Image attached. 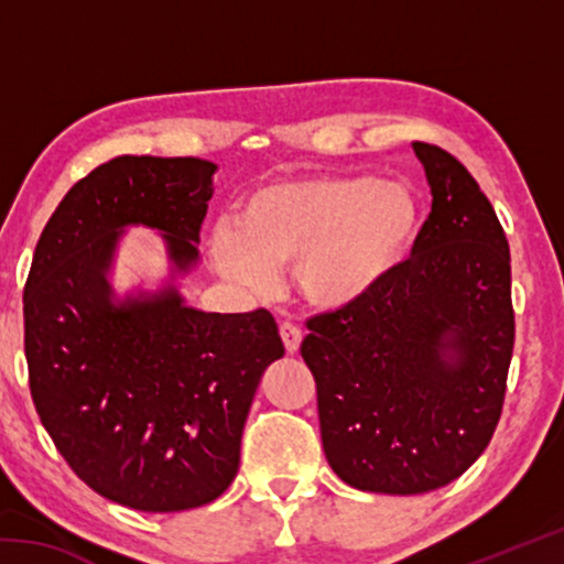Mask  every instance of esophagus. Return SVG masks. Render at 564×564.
Listing matches in <instances>:
<instances>
[{
  "label": "esophagus",
  "mask_w": 564,
  "mask_h": 564,
  "mask_svg": "<svg viewBox=\"0 0 564 564\" xmlns=\"http://www.w3.org/2000/svg\"><path fill=\"white\" fill-rule=\"evenodd\" d=\"M279 330H281V338H283V346H285V352H293L301 348V340H303V330L295 326V323H291V321H283L281 326H279Z\"/></svg>",
  "instance_id": "1"
}]
</instances>
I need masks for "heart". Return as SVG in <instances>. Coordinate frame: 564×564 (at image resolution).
<instances>
[{"instance_id": "b5f03b06", "label": "heart", "mask_w": 564, "mask_h": 564, "mask_svg": "<svg viewBox=\"0 0 564 564\" xmlns=\"http://www.w3.org/2000/svg\"><path fill=\"white\" fill-rule=\"evenodd\" d=\"M420 228L413 191L368 176H308L263 186L236 226L212 234L218 271L265 285L293 265L295 289L323 311L368 299L408 259Z\"/></svg>"}]
</instances>
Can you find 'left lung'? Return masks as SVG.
<instances>
[{
    "label": "left lung",
    "instance_id": "8db88e82",
    "mask_svg": "<svg viewBox=\"0 0 564 564\" xmlns=\"http://www.w3.org/2000/svg\"><path fill=\"white\" fill-rule=\"evenodd\" d=\"M433 208L393 275L348 308L305 321L321 441L358 490L417 495L488 447L514 346L510 246L460 161L413 144Z\"/></svg>",
    "mask_w": 564,
    "mask_h": 564
}]
</instances>
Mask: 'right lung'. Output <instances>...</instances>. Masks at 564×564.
I'll use <instances>...</instances> for the list:
<instances>
[{"label": "right lung", "mask_w": 564, "mask_h": 564, "mask_svg": "<svg viewBox=\"0 0 564 564\" xmlns=\"http://www.w3.org/2000/svg\"><path fill=\"white\" fill-rule=\"evenodd\" d=\"M214 171L191 156L104 161L56 206L24 283L42 425L94 492L133 510L202 508L231 485L256 386L283 356L265 308L204 313L176 291L111 303L123 226L159 228L178 269L194 265Z\"/></svg>", "instance_id": "obj_1"}]
</instances>
